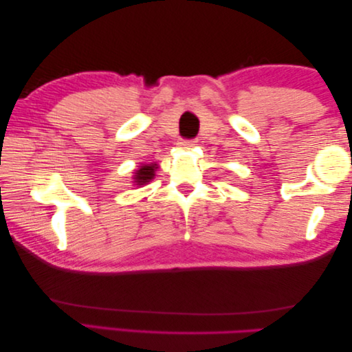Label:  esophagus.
Returning a JSON list of instances; mask_svg holds the SVG:
<instances>
[{
	"mask_svg": "<svg viewBox=\"0 0 352 352\" xmlns=\"http://www.w3.org/2000/svg\"><path fill=\"white\" fill-rule=\"evenodd\" d=\"M197 140H181L179 142V146H182V148H192V146H195L197 145Z\"/></svg>",
	"mask_w": 352,
	"mask_h": 352,
	"instance_id": "1",
	"label": "esophagus"
}]
</instances>
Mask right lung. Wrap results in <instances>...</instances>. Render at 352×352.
I'll use <instances>...</instances> for the list:
<instances>
[{
  "mask_svg": "<svg viewBox=\"0 0 352 352\" xmlns=\"http://www.w3.org/2000/svg\"><path fill=\"white\" fill-rule=\"evenodd\" d=\"M155 168H157V164H143L140 168L135 170V175H134L135 186H145V184L151 181L155 176Z\"/></svg>",
  "mask_w": 352,
  "mask_h": 352,
  "instance_id": "1",
  "label": "right lung"
}]
</instances>
